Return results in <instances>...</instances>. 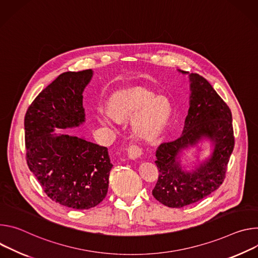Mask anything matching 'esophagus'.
Listing matches in <instances>:
<instances>
[{
	"mask_svg": "<svg viewBox=\"0 0 258 258\" xmlns=\"http://www.w3.org/2000/svg\"><path fill=\"white\" fill-rule=\"evenodd\" d=\"M127 155L131 160H136L142 156V149L138 146H131L127 150Z\"/></svg>",
	"mask_w": 258,
	"mask_h": 258,
	"instance_id": "1",
	"label": "esophagus"
}]
</instances>
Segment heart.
I'll list each match as a JSON object with an SVG mask.
<instances>
[{
	"label": "heart",
	"mask_w": 258,
	"mask_h": 258,
	"mask_svg": "<svg viewBox=\"0 0 258 258\" xmlns=\"http://www.w3.org/2000/svg\"><path fill=\"white\" fill-rule=\"evenodd\" d=\"M110 112L99 109L101 125L113 128L118 122L132 120L133 134L140 140H155L166 127L170 117V102L145 88L133 87L114 92L109 99Z\"/></svg>",
	"instance_id": "b5f03b06"
}]
</instances>
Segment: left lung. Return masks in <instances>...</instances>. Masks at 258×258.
I'll return each mask as SVG.
<instances>
[{"label": "left lung", "mask_w": 258, "mask_h": 258, "mask_svg": "<svg viewBox=\"0 0 258 258\" xmlns=\"http://www.w3.org/2000/svg\"><path fill=\"white\" fill-rule=\"evenodd\" d=\"M189 108L182 134L173 141L163 142L156 152L160 173L153 196L170 208L199 202L216 190L223 182L235 146L230 107L202 76L189 74ZM204 138L214 145L212 156L194 170H183L180 153Z\"/></svg>", "instance_id": "left-lung-1"}]
</instances>
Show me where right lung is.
Wrapping results in <instances>:
<instances>
[{
	"mask_svg": "<svg viewBox=\"0 0 258 258\" xmlns=\"http://www.w3.org/2000/svg\"><path fill=\"white\" fill-rule=\"evenodd\" d=\"M92 70L67 72L36 97L24 118L26 162L46 195L73 209H90L105 198L112 167L107 149L54 128L85 122L83 91Z\"/></svg>",
	"mask_w": 258,
	"mask_h": 258,
	"instance_id": "1",
	"label": "right lung"
}]
</instances>
